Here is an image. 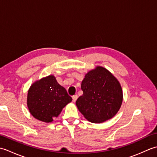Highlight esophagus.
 Wrapping results in <instances>:
<instances>
[{
	"mask_svg": "<svg viewBox=\"0 0 157 157\" xmlns=\"http://www.w3.org/2000/svg\"><path fill=\"white\" fill-rule=\"evenodd\" d=\"M78 95H73V96H72V99H73V102H75L76 101H77V99H78Z\"/></svg>",
	"mask_w": 157,
	"mask_h": 157,
	"instance_id": "obj_1",
	"label": "esophagus"
}]
</instances>
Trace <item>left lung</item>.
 I'll return each instance as SVG.
<instances>
[{
  "instance_id": "left-lung-1",
  "label": "left lung",
  "mask_w": 157,
  "mask_h": 157,
  "mask_svg": "<svg viewBox=\"0 0 157 157\" xmlns=\"http://www.w3.org/2000/svg\"><path fill=\"white\" fill-rule=\"evenodd\" d=\"M81 88L83 94L76 101V106L89 121L104 122L114 117L121 107V85L107 69L102 67H97L86 75Z\"/></svg>"
}]
</instances>
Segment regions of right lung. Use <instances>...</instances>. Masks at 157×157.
<instances>
[{"instance_id": "obj_1", "label": "right lung", "mask_w": 157, "mask_h": 157, "mask_svg": "<svg viewBox=\"0 0 157 157\" xmlns=\"http://www.w3.org/2000/svg\"><path fill=\"white\" fill-rule=\"evenodd\" d=\"M27 101L31 114L40 121L49 123L58 117L72 98L54 76L49 75L32 85Z\"/></svg>"}]
</instances>
